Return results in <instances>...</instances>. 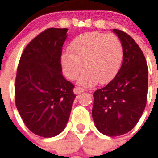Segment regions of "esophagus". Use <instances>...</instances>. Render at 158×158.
Here are the masks:
<instances>
[{"label":"esophagus","instance_id":"1","mask_svg":"<svg viewBox=\"0 0 158 158\" xmlns=\"http://www.w3.org/2000/svg\"><path fill=\"white\" fill-rule=\"evenodd\" d=\"M83 91H84V90H83V89H81L80 87H75V88L74 89V93L75 94H81Z\"/></svg>","mask_w":158,"mask_h":158}]
</instances>
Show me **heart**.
Listing matches in <instances>:
<instances>
[{"instance_id": "heart-1", "label": "heart", "mask_w": 158, "mask_h": 158, "mask_svg": "<svg viewBox=\"0 0 158 158\" xmlns=\"http://www.w3.org/2000/svg\"><path fill=\"white\" fill-rule=\"evenodd\" d=\"M68 52L61 56L64 75L74 80L84 73L79 84L84 88L110 81L120 69L123 47L117 36L112 33L88 32L79 34L69 43Z\"/></svg>"}]
</instances>
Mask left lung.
I'll return each instance as SVG.
<instances>
[{"mask_svg":"<svg viewBox=\"0 0 158 158\" xmlns=\"http://www.w3.org/2000/svg\"><path fill=\"white\" fill-rule=\"evenodd\" d=\"M113 32L122 43V64L107 85L94 92L92 110L97 129L110 137L126 134L136 125L146 106L148 86L142 50L129 34Z\"/></svg>","mask_w":158,"mask_h":158,"instance_id":"1","label":"left lung"}]
</instances>
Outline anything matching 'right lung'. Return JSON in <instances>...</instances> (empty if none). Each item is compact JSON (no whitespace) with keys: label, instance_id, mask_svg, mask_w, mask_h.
Masks as SVG:
<instances>
[{"label":"right lung","instance_id":"add662e5","mask_svg":"<svg viewBox=\"0 0 158 158\" xmlns=\"http://www.w3.org/2000/svg\"><path fill=\"white\" fill-rule=\"evenodd\" d=\"M67 28H50L33 38L19 62L15 105L23 123L43 138L61 133L75 98L74 85L62 75L60 57Z\"/></svg>","mask_w":158,"mask_h":158}]
</instances>
